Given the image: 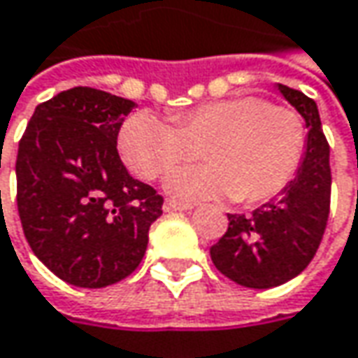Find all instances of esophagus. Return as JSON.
Instances as JSON below:
<instances>
[{"instance_id": "obj_1", "label": "esophagus", "mask_w": 358, "mask_h": 358, "mask_svg": "<svg viewBox=\"0 0 358 358\" xmlns=\"http://www.w3.org/2000/svg\"><path fill=\"white\" fill-rule=\"evenodd\" d=\"M194 208L192 204H186V202H178V200H166L164 202V210L170 213V210H190Z\"/></svg>"}]
</instances>
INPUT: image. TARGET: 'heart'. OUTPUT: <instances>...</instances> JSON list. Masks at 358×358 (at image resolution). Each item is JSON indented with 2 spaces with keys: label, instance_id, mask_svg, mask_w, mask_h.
I'll return each instance as SVG.
<instances>
[{
  "label": "heart",
  "instance_id": "1",
  "mask_svg": "<svg viewBox=\"0 0 358 358\" xmlns=\"http://www.w3.org/2000/svg\"><path fill=\"white\" fill-rule=\"evenodd\" d=\"M202 145L206 164L178 168L166 180L174 196L263 202L294 178L304 154V121L298 111L259 96H231L180 113L176 125L137 111L119 134L121 158L143 180L199 158Z\"/></svg>",
  "mask_w": 358,
  "mask_h": 358
}]
</instances>
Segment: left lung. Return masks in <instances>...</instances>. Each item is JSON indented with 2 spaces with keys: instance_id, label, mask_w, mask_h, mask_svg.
<instances>
[{
  "instance_id": "left-lung-1",
  "label": "left lung",
  "mask_w": 358,
  "mask_h": 358,
  "mask_svg": "<svg viewBox=\"0 0 358 358\" xmlns=\"http://www.w3.org/2000/svg\"><path fill=\"white\" fill-rule=\"evenodd\" d=\"M278 87L308 127L302 166L280 196L251 215H229L227 233L210 247L222 275L253 289H269L302 273L320 247L330 213V145L318 107L302 91Z\"/></svg>"
}]
</instances>
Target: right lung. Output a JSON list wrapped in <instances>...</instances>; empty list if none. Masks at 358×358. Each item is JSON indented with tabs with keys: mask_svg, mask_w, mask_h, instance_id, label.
I'll list each match as a JSON object with an SVG mask.
<instances>
[{
	"mask_svg": "<svg viewBox=\"0 0 358 358\" xmlns=\"http://www.w3.org/2000/svg\"><path fill=\"white\" fill-rule=\"evenodd\" d=\"M136 103L74 87L40 103L20 139L17 213L34 255L76 287L136 271L164 199L134 176L117 136Z\"/></svg>",
	"mask_w": 358,
	"mask_h": 358,
	"instance_id": "1",
	"label": "right lung"
}]
</instances>
